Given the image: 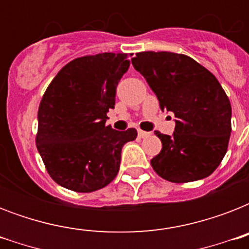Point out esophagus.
Instances as JSON below:
<instances>
[{
    "mask_svg": "<svg viewBox=\"0 0 249 249\" xmlns=\"http://www.w3.org/2000/svg\"><path fill=\"white\" fill-rule=\"evenodd\" d=\"M148 136H150V133L147 132H143V130H140V132H138V137H140V138H146V137Z\"/></svg>",
    "mask_w": 249,
    "mask_h": 249,
    "instance_id": "34e87169",
    "label": "esophagus"
}]
</instances>
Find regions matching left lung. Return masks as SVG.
Here are the masks:
<instances>
[{
	"label": "left lung",
	"instance_id": "8db88e82",
	"mask_svg": "<svg viewBox=\"0 0 249 249\" xmlns=\"http://www.w3.org/2000/svg\"><path fill=\"white\" fill-rule=\"evenodd\" d=\"M132 63L161 111L176 116L172 136L155 132L163 148L151 160L154 170L174 183L208 177L224 159L231 134V105L218 80L183 54L142 52Z\"/></svg>",
	"mask_w": 249,
	"mask_h": 249
}]
</instances>
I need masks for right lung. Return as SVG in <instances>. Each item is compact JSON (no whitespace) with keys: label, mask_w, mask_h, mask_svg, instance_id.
<instances>
[{"label":"right lung","mask_w":249,"mask_h":249,"mask_svg":"<svg viewBox=\"0 0 249 249\" xmlns=\"http://www.w3.org/2000/svg\"><path fill=\"white\" fill-rule=\"evenodd\" d=\"M129 66L123 53L81 56L66 64L48 86L38 107L36 144L58 185L91 193L116 177L123 146L136 140L137 130L119 132L106 121Z\"/></svg>","instance_id":"add662e5"}]
</instances>
